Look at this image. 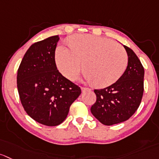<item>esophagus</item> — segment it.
Returning <instances> with one entry per match:
<instances>
[{"label": "esophagus", "instance_id": "1", "mask_svg": "<svg viewBox=\"0 0 159 159\" xmlns=\"http://www.w3.org/2000/svg\"><path fill=\"white\" fill-rule=\"evenodd\" d=\"M81 90H82V92H85V91H87V90H90V89L87 88V87H81Z\"/></svg>", "mask_w": 159, "mask_h": 159}]
</instances>
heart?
<instances>
[{"instance_id":"b5f03b06","label":"heart","mask_w":159,"mask_h":159,"mask_svg":"<svg viewBox=\"0 0 159 159\" xmlns=\"http://www.w3.org/2000/svg\"><path fill=\"white\" fill-rule=\"evenodd\" d=\"M70 48L61 45L55 53L56 64L64 76L77 78L82 62L85 78L97 87H106L119 80L128 63L126 51L113 40L90 34H76L69 40Z\"/></svg>"}]
</instances>
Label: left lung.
I'll list each match as a JSON object with an SVG mask.
<instances>
[{
    "mask_svg": "<svg viewBox=\"0 0 159 159\" xmlns=\"http://www.w3.org/2000/svg\"><path fill=\"white\" fill-rule=\"evenodd\" d=\"M128 55L126 71L115 84L101 90H94L96 102L90 111L105 126L126 121L135 113L143 93L144 69L132 49L124 45Z\"/></svg>",
    "mask_w": 159,
    "mask_h": 159,
    "instance_id": "obj_1",
    "label": "left lung"
}]
</instances>
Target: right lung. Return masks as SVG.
Segmentation results:
<instances>
[{
	"label": "right lung",
	"instance_id": "1",
	"mask_svg": "<svg viewBox=\"0 0 159 159\" xmlns=\"http://www.w3.org/2000/svg\"><path fill=\"white\" fill-rule=\"evenodd\" d=\"M58 40L57 35L32 44L17 73L18 91L24 110L32 119L48 126L61 124L81 93L80 87L57 69L54 56Z\"/></svg>",
	"mask_w": 159,
	"mask_h": 159
}]
</instances>
